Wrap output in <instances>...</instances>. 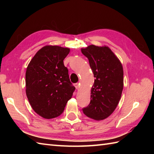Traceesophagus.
I'll use <instances>...</instances> for the list:
<instances>
[{"label":"esophagus","instance_id":"34e87169","mask_svg":"<svg viewBox=\"0 0 154 154\" xmlns=\"http://www.w3.org/2000/svg\"><path fill=\"white\" fill-rule=\"evenodd\" d=\"M75 88H76L77 89H79V88H80V83H75Z\"/></svg>","mask_w":154,"mask_h":154}]
</instances>
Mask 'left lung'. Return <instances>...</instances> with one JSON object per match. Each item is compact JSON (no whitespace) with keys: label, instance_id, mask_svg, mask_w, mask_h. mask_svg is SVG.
I'll return each instance as SVG.
<instances>
[{"label":"left lung","instance_id":"1","mask_svg":"<svg viewBox=\"0 0 154 154\" xmlns=\"http://www.w3.org/2000/svg\"><path fill=\"white\" fill-rule=\"evenodd\" d=\"M89 60L95 78L91 91V102L83 109L87 116L102 120L112 114L119 104L124 86L122 65L110 48L90 45L81 48Z\"/></svg>","mask_w":154,"mask_h":154}]
</instances>
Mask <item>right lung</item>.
I'll list each match as a JSON object with an SVG mask.
<instances>
[{"label": "right lung", "instance_id": "right-lung-1", "mask_svg": "<svg viewBox=\"0 0 154 154\" xmlns=\"http://www.w3.org/2000/svg\"><path fill=\"white\" fill-rule=\"evenodd\" d=\"M70 49L48 45L37 51L26 71V93L32 109L44 119L62 114L75 89L63 60Z\"/></svg>", "mask_w": 154, "mask_h": 154}]
</instances>
